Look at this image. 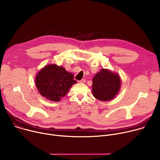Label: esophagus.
Here are the masks:
<instances>
[{
    "mask_svg": "<svg viewBox=\"0 0 160 160\" xmlns=\"http://www.w3.org/2000/svg\"><path fill=\"white\" fill-rule=\"evenodd\" d=\"M85 82H86V80H85V79H82L81 80H80V81H79V82H80V83H85Z\"/></svg>",
    "mask_w": 160,
    "mask_h": 160,
    "instance_id": "obj_1",
    "label": "esophagus"
}]
</instances>
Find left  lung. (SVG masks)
<instances>
[{
	"label": "left lung",
	"mask_w": 160,
	"mask_h": 160,
	"mask_svg": "<svg viewBox=\"0 0 160 160\" xmlns=\"http://www.w3.org/2000/svg\"><path fill=\"white\" fill-rule=\"evenodd\" d=\"M119 75L107 69H101L92 79V94L99 101H110L114 98L120 89Z\"/></svg>",
	"instance_id": "8db88e82"
}]
</instances>
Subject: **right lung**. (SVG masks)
<instances>
[{
	"mask_svg": "<svg viewBox=\"0 0 160 160\" xmlns=\"http://www.w3.org/2000/svg\"><path fill=\"white\" fill-rule=\"evenodd\" d=\"M74 75L64 68L49 64L41 69L36 77V85L40 94L52 101H59L71 87L77 82Z\"/></svg>",
	"mask_w": 160,
	"mask_h": 160,
	"instance_id": "add662e5",
	"label": "right lung"
}]
</instances>
